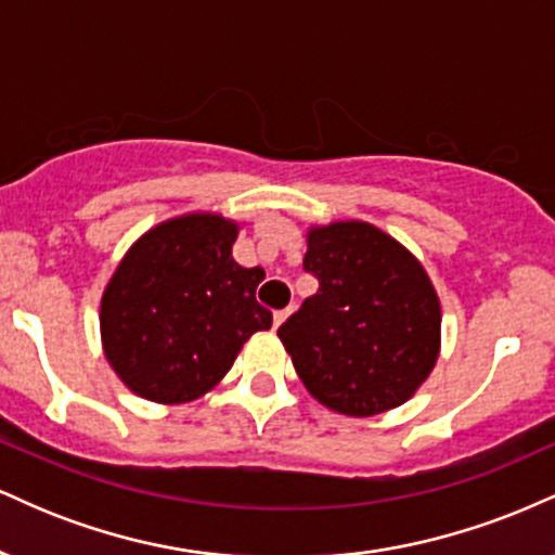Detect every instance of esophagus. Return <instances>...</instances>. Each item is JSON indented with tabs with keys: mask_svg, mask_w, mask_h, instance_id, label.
I'll return each mask as SVG.
<instances>
[{
	"mask_svg": "<svg viewBox=\"0 0 555 555\" xmlns=\"http://www.w3.org/2000/svg\"><path fill=\"white\" fill-rule=\"evenodd\" d=\"M289 313H292V308H286V310H279V313H273V328H279V326H282V323L286 321V318H289Z\"/></svg>",
	"mask_w": 555,
	"mask_h": 555,
	"instance_id": "34e87169",
	"label": "esophagus"
}]
</instances>
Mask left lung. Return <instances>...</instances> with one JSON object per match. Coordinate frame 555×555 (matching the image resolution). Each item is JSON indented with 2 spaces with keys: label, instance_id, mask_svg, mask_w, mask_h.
Masks as SVG:
<instances>
[{
  "label": "left lung",
  "instance_id": "1",
  "mask_svg": "<svg viewBox=\"0 0 555 555\" xmlns=\"http://www.w3.org/2000/svg\"><path fill=\"white\" fill-rule=\"evenodd\" d=\"M318 292L279 328L310 397L347 417L401 406L441 354V299L415 253L360 219L308 227Z\"/></svg>",
  "mask_w": 555,
  "mask_h": 555
}]
</instances>
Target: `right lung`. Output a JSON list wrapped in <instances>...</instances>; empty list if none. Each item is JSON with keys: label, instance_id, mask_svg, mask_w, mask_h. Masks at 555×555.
Returning a JSON list of instances; mask_svg holds the SVG:
<instances>
[{"label": "right lung", "instance_id": "right-lung-1", "mask_svg": "<svg viewBox=\"0 0 555 555\" xmlns=\"http://www.w3.org/2000/svg\"><path fill=\"white\" fill-rule=\"evenodd\" d=\"M242 221L190 211L158 221L127 247L101 295L104 358L156 404H188L219 386L271 313L256 302L263 269L232 258Z\"/></svg>", "mask_w": 555, "mask_h": 555}]
</instances>
